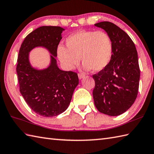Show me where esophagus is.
Wrapping results in <instances>:
<instances>
[{
  "mask_svg": "<svg viewBox=\"0 0 154 154\" xmlns=\"http://www.w3.org/2000/svg\"><path fill=\"white\" fill-rule=\"evenodd\" d=\"M78 78H79L80 80H82L83 78L85 77V75L84 74H80V73L78 74Z\"/></svg>",
  "mask_w": 154,
  "mask_h": 154,
  "instance_id": "34e87169",
  "label": "esophagus"
}]
</instances>
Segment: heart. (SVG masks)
I'll return each mask as SVG.
<instances>
[{
    "instance_id": "obj_1",
    "label": "heart",
    "mask_w": 154,
    "mask_h": 154,
    "mask_svg": "<svg viewBox=\"0 0 154 154\" xmlns=\"http://www.w3.org/2000/svg\"><path fill=\"white\" fill-rule=\"evenodd\" d=\"M66 45L58 46L57 54L67 70L76 67L81 57L84 69L100 72L110 63L113 52L111 37L103 31L79 30L67 37Z\"/></svg>"
}]
</instances>
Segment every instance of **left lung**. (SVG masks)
I'll return each mask as SVG.
<instances>
[{
  "mask_svg": "<svg viewBox=\"0 0 154 154\" xmlns=\"http://www.w3.org/2000/svg\"><path fill=\"white\" fill-rule=\"evenodd\" d=\"M95 26L104 29L111 37L113 52L110 63L105 69L93 75L94 104L97 110L109 116L124 113L137 97L140 68L138 53L131 37L110 22Z\"/></svg>",
  "mask_w": 154,
  "mask_h": 154,
  "instance_id": "left-lung-1",
  "label": "left lung"
}]
</instances>
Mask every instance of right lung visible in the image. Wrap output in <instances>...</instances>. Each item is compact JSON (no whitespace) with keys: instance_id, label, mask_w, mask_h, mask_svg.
<instances>
[{"instance_id":"1","label":"right lung","mask_w":154,"mask_h":154,"mask_svg":"<svg viewBox=\"0 0 154 154\" xmlns=\"http://www.w3.org/2000/svg\"><path fill=\"white\" fill-rule=\"evenodd\" d=\"M64 30L59 26L39 27L26 36L19 51L16 72L20 91L29 107L45 117L65 111L79 83L76 73L57 65V47ZM35 47L45 48L51 54L50 65L43 69L30 63L29 53Z\"/></svg>"}]
</instances>
